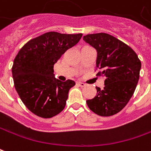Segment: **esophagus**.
I'll return each mask as SVG.
<instances>
[{
  "instance_id": "34e87169",
  "label": "esophagus",
  "mask_w": 151,
  "mask_h": 151,
  "mask_svg": "<svg viewBox=\"0 0 151 151\" xmlns=\"http://www.w3.org/2000/svg\"><path fill=\"white\" fill-rule=\"evenodd\" d=\"M77 84H78V86H82V87H83V86H86V83H82V82H78V83H77Z\"/></svg>"
}]
</instances>
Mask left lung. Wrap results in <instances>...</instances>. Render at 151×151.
I'll return each instance as SVG.
<instances>
[{
	"label": "left lung",
	"mask_w": 151,
	"mask_h": 151,
	"mask_svg": "<svg viewBox=\"0 0 151 151\" xmlns=\"http://www.w3.org/2000/svg\"><path fill=\"white\" fill-rule=\"evenodd\" d=\"M83 40L97 51V76H105L103 89L96 87V96L86 101L98 115L108 117L123 109L137 85L142 63L134 50L113 36L101 32L87 34Z\"/></svg>",
	"instance_id": "obj_1"
}]
</instances>
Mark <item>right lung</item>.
<instances>
[{
  "mask_svg": "<svg viewBox=\"0 0 151 151\" xmlns=\"http://www.w3.org/2000/svg\"><path fill=\"white\" fill-rule=\"evenodd\" d=\"M83 34L46 32L28 41L14 58L12 75L15 90L25 106L44 119L65 109L73 80L61 82L54 77V65L75 46Z\"/></svg>",
  "mask_w": 151,
  "mask_h": 151,
  "instance_id": "1",
  "label": "right lung"
}]
</instances>
